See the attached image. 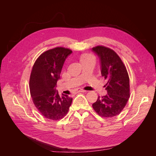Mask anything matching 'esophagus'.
Wrapping results in <instances>:
<instances>
[{
    "mask_svg": "<svg viewBox=\"0 0 156 156\" xmlns=\"http://www.w3.org/2000/svg\"><path fill=\"white\" fill-rule=\"evenodd\" d=\"M86 92V90H83V89L79 88L77 90V92Z\"/></svg>",
    "mask_w": 156,
    "mask_h": 156,
    "instance_id": "1",
    "label": "esophagus"
}]
</instances>
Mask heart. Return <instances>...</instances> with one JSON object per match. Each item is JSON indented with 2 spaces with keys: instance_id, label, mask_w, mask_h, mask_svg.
<instances>
[{
  "instance_id": "obj_1",
  "label": "heart",
  "mask_w": 156,
  "mask_h": 156,
  "mask_svg": "<svg viewBox=\"0 0 156 156\" xmlns=\"http://www.w3.org/2000/svg\"><path fill=\"white\" fill-rule=\"evenodd\" d=\"M90 58H94V56L91 55H89V54H87V55H84L82 56L81 58V61L83 60H88V59H90Z\"/></svg>"
}]
</instances>
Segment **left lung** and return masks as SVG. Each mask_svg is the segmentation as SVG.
I'll return each mask as SVG.
<instances>
[{
    "label": "left lung",
    "mask_w": 156,
    "mask_h": 156,
    "mask_svg": "<svg viewBox=\"0 0 156 156\" xmlns=\"http://www.w3.org/2000/svg\"><path fill=\"white\" fill-rule=\"evenodd\" d=\"M100 61L101 76L107 80L104 86L107 94L98 96L92 104L98 115L111 118L119 115L129 98V79L126 68L115 52L104 46L92 50Z\"/></svg>",
    "instance_id": "left-lung-1"
}]
</instances>
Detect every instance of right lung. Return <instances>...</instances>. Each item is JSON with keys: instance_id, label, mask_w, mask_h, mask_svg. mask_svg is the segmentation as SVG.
Listing matches in <instances>:
<instances>
[{"instance_id": "right-lung-1", "label": "right lung", "mask_w": 156, "mask_h": 156, "mask_svg": "<svg viewBox=\"0 0 156 156\" xmlns=\"http://www.w3.org/2000/svg\"><path fill=\"white\" fill-rule=\"evenodd\" d=\"M72 51L56 48L42 53L33 66L29 87L33 103L41 114L52 120L62 119L67 114L72 98L56 90V83L66 59Z\"/></svg>"}]
</instances>
